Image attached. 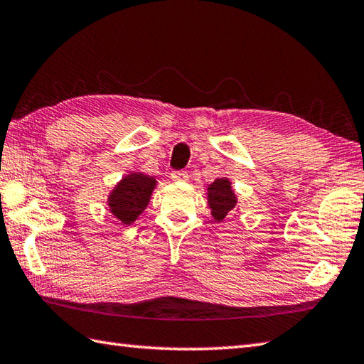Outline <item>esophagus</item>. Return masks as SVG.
<instances>
[{"label":"esophagus","mask_w":364,"mask_h":364,"mask_svg":"<svg viewBox=\"0 0 364 364\" xmlns=\"http://www.w3.org/2000/svg\"><path fill=\"white\" fill-rule=\"evenodd\" d=\"M172 180L173 181H186L188 180V172H184V170H173Z\"/></svg>","instance_id":"obj_1"}]
</instances>
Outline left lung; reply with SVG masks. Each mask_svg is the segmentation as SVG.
Returning <instances> with one entry per match:
<instances>
[{
	"label": "left lung",
	"instance_id": "left-lung-1",
	"mask_svg": "<svg viewBox=\"0 0 364 364\" xmlns=\"http://www.w3.org/2000/svg\"><path fill=\"white\" fill-rule=\"evenodd\" d=\"M208 205L216 220H223L237 206V197L227 178H218L208 186Z\"/></svg>",
	"mask_w": 364,
	"mask_h": 364
}]
</instances>
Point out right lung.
Listing matches in <instances>:
<instances>
[{
  "label": "right lung",
  "mask_w": 364,
  "mask_h": 364,
  "mask_svg": "<svg viewBox=\"0 0 364 364\" xmlns=\"http://www.w3.org/2000/svg\"><path fill=\"white\" fill-rule=\"evenodd\" d=\"M154 186L156 180L153 176L144 173L124 176L109 196L112 215L126 225L132 224L146 208Z\"/></svg>",
  "instance_id": "add662e5"
}]
</instances>
